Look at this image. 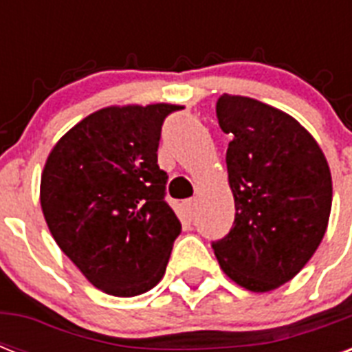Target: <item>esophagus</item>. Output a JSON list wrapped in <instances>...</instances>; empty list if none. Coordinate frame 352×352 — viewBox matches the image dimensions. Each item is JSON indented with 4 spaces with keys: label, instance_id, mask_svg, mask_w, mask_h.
Listing matches in <instances>:
<instances>
[{
    "label": "esophagus",
    "instance_id": "34e87169",
    "mask_svg": "<svg viewBox=\"0 0 352 352\" xmlns=\"http://www.w3.org/2000/svg\"><path fill=\"white\" fill-rule=\"evenodd\" d=\"M184 206H186L188 214L193 215V212H195V206H197V201H195V199H188L186 203H184Z\"/></svg>",
    "mask_w": 352,
    "mask_h": 352
}]
</instances>
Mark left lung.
I'll list each match as a JSON object with an SVG mask.
<instances>
[{"instance_id":"1","label":"left lung","mask_w":352,"mask_h":352,"mask_svg":"<svg viewBox=\"0 0 352 352\" xmlns=\"http://www.w3.org/2000/svg\"><path fill=\"white\" fill-rule=\"evenodd\" d=\"M219 127L235 203L230 232L212 248L228 278L252 292L287 283L327 230L333 181L325 155L300 122L263 102L223 95Z\"/></svg>"}]
</instances>
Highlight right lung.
<instances>
[{
	"instance_id": "1",
	"label": "right lung",
	"mask_w": 352,
	"mask_h": 352,
	"mask_svg": "<svg viewBox=\"0 0 352 352\" xmlns=\"http://www.w3.org/2000/svg\"><path fill=\"white\" fill-rule=\"evenodd\" d=\"M179 106L106 107L52 148L41 210L62 252L106 294L148 292L164 276L182 226L157 164L166 117Z\"/></svg>"
}]
</instances>
